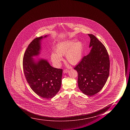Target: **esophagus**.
<instances>
[{
    "label": "esophagus",
    "mask_w": 130,
    "mask_h": 130,
    "mask_svg": "<svg viewBox=\"0 0 130 130\" xmlns=\"http://www.w3.org/2000/svg\"><path fill=\"white\" fill-rule=\"evenodd\" d=\"M68 72V70H67V69H66V70H64L63 71V73H67Z\"/></svg>",
    "instance_id": "esophagus-1"
}]
</instances>
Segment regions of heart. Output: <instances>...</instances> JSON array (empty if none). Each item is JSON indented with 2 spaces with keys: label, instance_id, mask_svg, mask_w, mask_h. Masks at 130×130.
Listing matches in <instances>:
<instances>
[{
  "label": "heart",
  "instance_id": "obj_1",
  "mask_svg": "<svg viewBox=\"0 0 130 130\" xmlns=\"http://www.w3.org/2000/svg\"><path fill=\"white\" fill-rule=\"evenodd\" d=\"M76 39L64 41L58 44L55 49L56 54L52 53L51 60L56 66L59 67L62 60L61 56L66 55L67 62L73 65L77 64L82 59L83 43L76 41Z\"/></svg>",
  "mask_w": 130,
  "mask_h": 130
}]
</instances>
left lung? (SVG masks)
<instances>
[{
    "label": "left lung",
    "instance_id": "8db88e82",
    "mask_svg": "<svg viewBox=\"0 0 130 130\" xmlns=\"http://www.w3.org/2000/svg\"><path fill=\"white\" fill-rule=\"evenodd\" d=\"M90 37L89 53L83 57L74 69L78 73L79 89L87 95H94L102 89L109 74L110 60L103 44L92 34Z\"/></svg>",
    "mask_w": 130,
    "mask_h": 130
}]
</instances>
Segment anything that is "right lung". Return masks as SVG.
I'll list each match as a JSON object with an SVG mask.
<instances>
[{
    "label": "right lung",
    "mask_w": 130,
    "mask_h": 130,
    "mask_svg": "<svg viewBox=\"0 0 130 130\" xmlns=\"http://www.w3.org/2000/svg\"><path fill=\"white\" fill-rule=\"evenodd\" d=\"M44 37L35 38L30 43L24 54L23 68L27 81L37 95L47 99L53 98L60 89L62 69L53 68L44 59L35 60L41 50V40Z\"/></svg>",
    "instance_id": "obj_1"
}]
</instances>
